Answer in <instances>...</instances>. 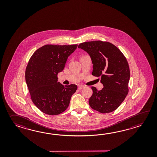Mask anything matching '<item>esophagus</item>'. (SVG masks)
I'll return each instance as SVG.
<instances>
[{
  "label": "esophagus",
  "mask_w": 157,
  "mask_h": 157,
  "mask_svg": "<svg viewBox=\"0 0 157 157\" xmlns=\"http://www.w3.org/2000/svg\"><path fill=\"white\" fill-rule=\"evenodd\" d=\"M84 87H85V86H83V85H80V86H78V90H81V89H82Z\"/></svg>",
  "instance_id": "1"
}]
</instances>
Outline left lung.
<instances>
[{
  "mask_svg": "<svg viewBox=\"0 0 157 157\" xmlns=\"http://www.w3.org/2000/svg\"><path fill=\"white\" fill-rule=\"evenodd\" d=\"M78 48L90 56L93 64L92 75L100 77L103 85L101 90L91 87L90 107L101 113L116 110L128 93L130 72L126 58L117 47L108 42L88 41L80 44Z\"/></svg>",
  "mask_w": 157,
  "mask_h": 157,
  "instance_id": "obj_1",
  "label": "left lung"
}]
</instances>
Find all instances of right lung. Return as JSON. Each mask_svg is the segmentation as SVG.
<instances>
[{
    "label": "right lung",
    "instance_id": "right-lung-1",
    "mask_svg": "<svg viewBox=\"0 0 157 157\" xmlns=\"http://www.w3.org/2000/svg\"><path fill=\"white\" fill-rule=\"evenodd\" d=\"M77 45H46L39 48L27 66L25 79L31 100L44 113L57 115L67 109L77 85H62L58 74L63 70L67 59Z\"/></svg>",
    "mask_w": 157,
    "mask_h": 157
}]
</instances>
